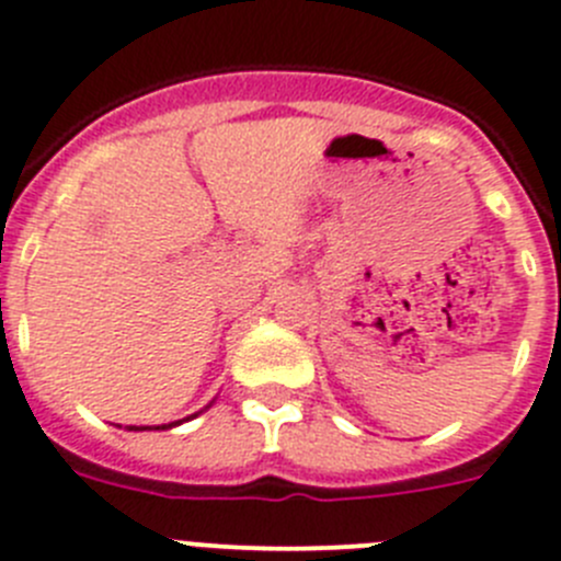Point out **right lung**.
Segmentation results:
<instances>
[{
	"mask_svg": "<svg viewBox=\"0 0 561 561\" xmlns=\"http://www.w3.org/2000/svg\"><path fill=\"white\" fill-rule=\"evenodd\" d=\"M161 427H164V425H161ZM170 427V425H168ZM142 431H148V427H142Z\"/></svg>",
	"mask_w": 561,
	"mask_h": 561,
	"instance_id": "1",
	"label": "right lung"
}]
</instances>
